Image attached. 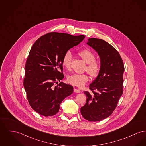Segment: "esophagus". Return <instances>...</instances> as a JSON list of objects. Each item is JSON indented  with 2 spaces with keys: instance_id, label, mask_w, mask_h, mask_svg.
Masks as SVG:
<instances>
[{
  "instance_id": "1",
  "label": "esophagus",
  "mask_w": 146,
  "mask_h": 146,
  "mask_svg": "<svg viewBox=\"0 0 146 146\" xmlns=\"http://www.w3.org/2000/svg\"><path fill=\"white\" fill-rule=\"evenodd\" d=\"M74 91L75 92H76V93H80V90L79 89H76V88L74 89Z\"/></svg>"
}]
</instances>
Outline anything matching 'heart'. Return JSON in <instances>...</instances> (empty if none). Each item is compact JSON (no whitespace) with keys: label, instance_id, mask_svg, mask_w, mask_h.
<instances>
[{"label":"heart","instance_id":"heart-1","mask_svg":"<svg viewBox=\"0 0 146 146\" xmlns=\"http://www.w3.org/2000/svg\"><path fill=\"white\" fill-rule=\"evenodd\" d=\"M78 55L87 63L85 70L92 77L97 76L101 70V64L95 60V54L90 50L85 49L79 51ZM72 58V55L70 51H67L63 56L62 64L66 69L70 70ZM67 80L74 86L82 88L89 80V77L85 74H73L67 76Z\"/></svg>","mask_w":146,"mask_h":146}]
</instances>
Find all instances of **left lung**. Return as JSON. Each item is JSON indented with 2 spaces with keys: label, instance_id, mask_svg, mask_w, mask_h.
Listing matches in <instances>:
<instances>
[{
  "label": "left lung",
  "instance_id": "1",
  "mask_svg": "<svg viewBox=\"0 0 146 146\" xmlns=\"http://www.w3.org/2000/svg\"><path fill=\"white\" fill-rule=\"evenodd\" d=\"M86 43L100 56L101 70L89 85L92 92H84L87 99L80 111L86 120L95 122L110 117L115 109L123 93L124 66L117 50L107 42L89 38Z\"/></svg>",
  "mask_w": 146,
  "mask_h": 146
}]
</instances>
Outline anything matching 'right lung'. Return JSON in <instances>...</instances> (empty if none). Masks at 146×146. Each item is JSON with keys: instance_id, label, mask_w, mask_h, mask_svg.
I'll return each instance as SVG.
<instances>
[{"instance_id": "obj_1", "label": "right lung", "mask_w": 146, "mask_h": 146, "mask_svg": "<svg viewBox=\"0 0 146 146\" xmlns=\"http://www.w3.org/2000/svg\"><path fill=\"white\" fill-rule=\"evenodd\" d=\"M85 38L84 35L51 32L33 45L25 65L23 86L33 110L45 117L55 115L63 100L73 92V87L63 79V56Z\"/></svg>"}]
</instances>
